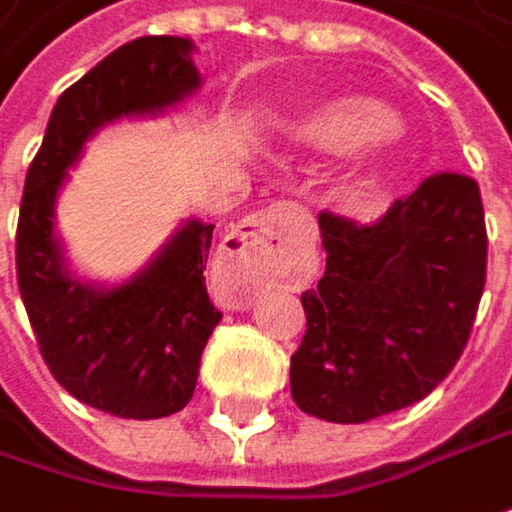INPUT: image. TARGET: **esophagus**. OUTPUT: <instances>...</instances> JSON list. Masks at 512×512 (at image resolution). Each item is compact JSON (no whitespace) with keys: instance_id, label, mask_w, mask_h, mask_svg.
Segmentation results:
<instances>
[{"instance_id":"esophagus-1","label":"esophagus","mask_w":512,"mask_h":512,"mask_svg":"<svg viewBox=\"0 0 512 512\" xmlns=\"http://www.w3.org/2000/svg\"><path fill=\"white\" fill-rule=\"evenodd\" d=\"M299 221H302V213L294 207H270L250 216L227 236L224 262L259 270V273L268 270L276 253L288 242V233Z\"/></svg>"}]
</instances>
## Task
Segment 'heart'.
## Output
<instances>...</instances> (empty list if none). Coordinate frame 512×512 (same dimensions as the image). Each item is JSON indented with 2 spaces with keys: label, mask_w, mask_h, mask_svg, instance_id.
Returning a JSON list of instances; mask_svg holds the SVG:
<instances>
[{
  "label": "heart",
  "mask_w": 512,
  "mask_h": 512,
  "mask_svg": "<svg viewBox=\"0 0 512 512\" xmlns=\"http://www.w3.org/2000/svg\"><path fill=\"white\" fill-rule=\"evenodd\" d=\"M395 129V115L369 97H334L299 120V138L322 152H354L383 146Z\"/></svg>",
  "instance_id": "b5f03b06"
}]
</instances>
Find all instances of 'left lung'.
Returning a JSON list of instances; mask_svg holds the SVG:
<instances>
[{
    "label": "left lung",
    "instance_id": "1",
    "mask_svg": "<svg viewBox=\"0 0 512 512\" xmlns=\"http://www.w3.org/2000/svg\"><path fill=\"white\" fill-rule=\"evenodd\" d=\"M325 273L302 294L291 397L322 421L366 423L429 395L464 354L487 279L470 175L435 172L374 221L320 213Z\"/></svg>",
    "mask_w": 512,
    "mask_h": 512
}]
</instances>
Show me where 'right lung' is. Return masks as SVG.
<instances>
[{
	"label": "right lung",
	"mask_w": 512,
	"mask_h": 512,
	"mask_svg": "<svg viewBox=\"0 0 512 512\" xmlns=\"http://www.w3.org/2000/svg\"><path fill=\"white\" fill-rule=\"evenodd\" d=\"M190 51L181 37L132 39L68 86L19 204L16 282L39 354L68 395L117 418H167L190 403L201 351L221 320L204 285L216 224L190 221L141 276L97 291L63 270L54 198L97 126L161 112L198 89Z\"/></svg>",
	"instance_id": "right-lung-1"
}]
</instances>
